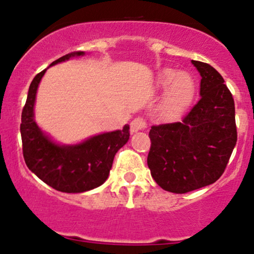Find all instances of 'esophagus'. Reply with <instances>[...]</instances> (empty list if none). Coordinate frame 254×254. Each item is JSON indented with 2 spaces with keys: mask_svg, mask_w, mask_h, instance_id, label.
<instances>
[{
  "mask_svg": "<svg viewBox=\"0 0 254 254\" xmlns=\"http://www.w3.org/2000/svg\"><path fill=\"white\" fill-rule=\"evenodd\" d=\"M145 127V122L143 118H135L131 122V132H137V131L143 130Z\"/></svg>",
  "mask_w": 254,
  "mask_h": 254,
  "instance_id": "1",
  "label": "esophagus"
}]
</instances>
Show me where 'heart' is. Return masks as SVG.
Instances as JSON below:
<instances>
[{
  "label": "heart",
  "mask_w": 254,
  "mask_h": 254,
  "mask_svg": "<svg viewBox=\"0 0 254 254\" xmlns=\"http://www.w3.org/2000/svg\"><path fill=\"white\" fill-rule=\"evenodd\" d=\"M157 88L165 89L159 112L166 117L179 115L191 103L194 94V82L186 72L165 69L156 77Z\"/></svg>",
  "instance_id": "b5f03b06"
}]
</instances>
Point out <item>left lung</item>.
I'll use <instances>...</instances> for the list:
<instances>
[{"mask_svg": "<svg viewBox=\"0 0 254 254\" xmlns=\"http://www.w3.org/2000/svg\"><path fill=\"white\" fill-rule=\"evenodd\" d=\"M200 75V99L177 123L151 127L148 167L157 185L186 193L222 176L237 144L235 106L223 77L209 64L191 61Z\"/></svg>", "mask_w": 254, "mask_h": 254, "instance_id": "1", "label": "left lung"}]
</instances>
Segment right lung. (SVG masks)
<instances>
[{
    "instance_id": "1",
    "label": "right lung",
    "mask_w": 254,
    "mask_h": 254,
    "mask_svg": "<svg viewBox=\"0 0 254 254\" xmlns=\"http://www.w3.org/2000/svg\"><path fill=\"white\" fill-rule=\"evenodd\" d=\"M86 52H71L52 62L48 68ZM31 82L27 100L21 115L20 132L26 165L44 183L55 190L66 193H81L103 185L109 178L116 153L127 144L130 127L90 136L74 144L58 143L44 132L34 118L37 90L46 70Z\"/></svg>"
}]
</instances>
